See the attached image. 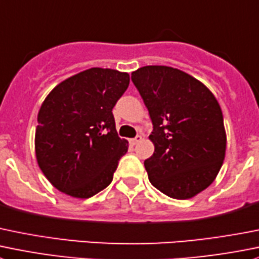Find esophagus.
<instances>
[{
	"label": "esophagus",
	"mask_w": 259,
	"mask_h": 259,
	"mask_svg": "<svg viewBox=\"0 0 259 259\" xmlns=\"http://www.w3.org/2000/svg\"><path fill=\"white\" fill-rule=\"evenodd\" d=\"M139 142H142V135H137L135 138H133V139H130V144L132 145H135L138 144Z\"/></svg>",
	"instance_id": "obj_1"
}]
</instances>
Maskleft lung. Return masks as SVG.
Listing matches in <instances>:
<instances>
[{"label":"left lung","instance_id":"obj_1","mask_svg":"<svg viewBox=\"0 0 259 259\" xmlns=\"http://www.w3.org/2000/svg\"><path fill=\"white\" fill-rule=\"evenodd\" d=\"M132 81L153 124L154 153L144 160L150 183L172 199H191L211 185L225 157L217 99L205 84L172 67H142Z\"/></svg>","mask_w":259,"mask_h":259}]
</instances>
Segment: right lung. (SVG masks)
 Here are the masks:
<instances>
[{
	"mask_svg": "<svg viewBox=\"0 0 259 259\" xmlns=\"http://www.w3.org/2000/svg\"><path fill=\"white\" fill-rule=\"evenodd\" d=\"M129 74L91 68L58 84L37 114V164L60 192L89 199L111 183L127 140L117 135L112 109Z\"/></svg>",
	"mask_w": 259,
	"mask_h": 259,
	"instance_id": "obj_1",
	"label": "right lung"
}]
</instances>
